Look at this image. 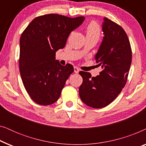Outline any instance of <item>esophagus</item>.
Listing matches in <instances>:
<instances>
[{"mask_svg": "<svg viewBox=\"0 0 146 146\" xmlns=\"http://www.w3.org/2000/svg\"><path fill=\"white\" fill-rule=\"evenodd\" d=\"M74 72L76 74H78L80 72V69L78 67H74Z\"/></svg>", "mask_w": 146, "mask_h": 146, "instance_id": "obj_1", "label": "esophagus"}]
</instances>
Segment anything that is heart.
<instances>
[{
	"mask_svg": "<svg viewBox=\"0 0 146 146\" xmlns=\"http://www.w3.org/2000/svg\"><path fill=\"white\" fill-rule=\"evenodd\" d=\"M101 30L99 25L95 22H92L86 28V37L95 38L98 40L100 36Z\"/></svg>",
	"mask_w": 146,
	"mask_h": 146,
	"instance_id": "heart-1",
	"label": "heart"
}]
</instances>
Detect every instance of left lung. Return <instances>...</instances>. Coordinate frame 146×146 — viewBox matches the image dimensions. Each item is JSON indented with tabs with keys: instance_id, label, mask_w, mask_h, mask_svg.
Wrapping results in <instances>:
<instances>
[{
	"instance_id": "1",
	"label": "left lung",
	"mask_w": 146,
	"mask_h": 146,
	"mask_svg": "<svg viewBox=\"0 0 146 146\" xmlns=\"http://www.w3.org/2000/svg\"><path fill=\"white\" fill-rule=\"evenodd\" d=\"M102 31V42L95 55L102 70L96 77L87 72H79L83 78L80 97L94 108L106 106L116 98L125 86L131 63L130 43L124 30L104 17Z\"/></svg>"
}]
</instances>
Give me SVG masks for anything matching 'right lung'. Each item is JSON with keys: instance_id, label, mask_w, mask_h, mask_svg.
Listing matches in <instances>:
<instances>
[{"instance_id": "obj_1", "label": "right lung", "mask_w": 146, "mask_h": 146, "mask_svg": "<svg viewBox=\"0 0 146 146\" xmlns=\"http://www.w3.org/2000/svg\"><path fill=\"white\" fill-rule=\"evenodd\" d=\"M84 19L56 14L40 16L22 34L20 73L26 90L36 103L48 106L58 100L74 67L70 64L61 65L56 52L64 48L70 34Z\"/></svg>"}]
</instances>
